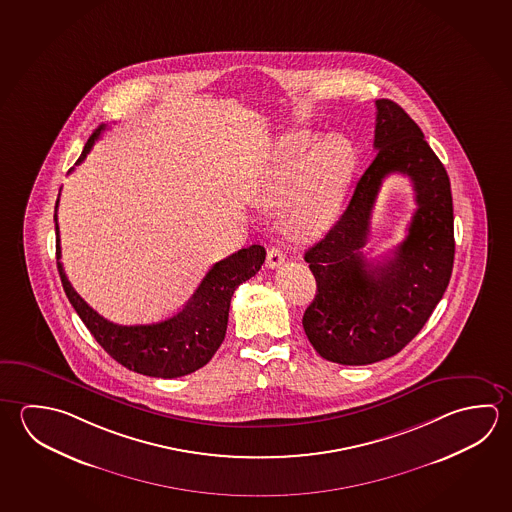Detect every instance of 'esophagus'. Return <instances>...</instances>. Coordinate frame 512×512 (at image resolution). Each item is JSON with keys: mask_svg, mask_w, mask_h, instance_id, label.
Listing matches in <instances>:
<instances>
[{"mask_svg": "<svg viewBox=\"0 0 512 512\" xmlns=\"http://www.w3.org/2000/svg\"><path fill=\"white\" fill-rule=\"evenodd\" d=\"M286 260V255L282 253L280 248H271L268 252V259H266V266L271 269L280 268Z\"/></svg>", "mask_w": 512, "mask_h": 512, "instance_id": "1", "label": "esophagus"}]
</instances>
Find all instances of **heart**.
<instances>
[{
	"mask_svg": "<svg viewBox=\"0 0 512 512\" xmlns=\"http://www.w3.org/2000/svg\"><path fill=\"white\" fill-rule=\"evenodd\" d=\"M356 154L347 138L313 133L282 138L260 172L255 203L278 208L289 203L282 228L295 241H314L340 216L341 201L352 178Z\"/></svg>",
	"mask_w": 512,
	"mask_h": 512,
	"instance_id": "b5f03b06",
	"label": "heart"
}]
</instances>
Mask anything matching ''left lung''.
Masks as SVG:
<instances>
[{
	"instance_id": "8db88e82",
	"label": "left lung",
	"mask_w": 512,
	"mask_h": 512,
	"mask_svg": "<svg viewBox=\"0 0 512 512\" xmlns=\"http://www.w3.org/2000/svg\"><path fill=\"white\" fill-rule=\"evenodd\" d=\"M376 108V158L349 207L304 257L316 278V296L302 325L314 350L340 365H370L403 350L439 304L455 259L448 172L399 104L379 99ZM390 173L413 180L418 210L403 244L367 260L362 252L369 217Z\"/></svg>"
}]
</instances>
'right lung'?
<instances>
[{"label": "right lung", "instance_id": "obj_1", "mask_svg": "<svg viewBox=\"0 0 512 512\" xmlns=\"http://www.w3.org/2000/svg\"><path fill=\"white\" fill-rule=\"evenodd\" d=\"M104 129L106 124L93 131L75 165L84 162ZM57 205L59 199L55 203L54 214L57 234L55 253L64 293L84 325L90 329L93 338L99 341L100 347L120 365L144 376L172 379L187 376L205 367L225 340L230 300L235 289L259 271L266 259V250L260 244H252L250 248H243L216 262L208 269L189 302L169 318L158 322L124 325L100 316L82 300L66 277L61 264Z\"/></svg>", "mask_w": 512, "mask_h": 512}]
</instances>
